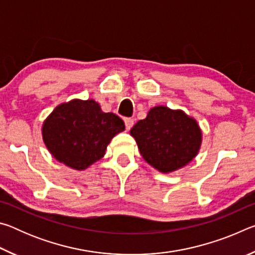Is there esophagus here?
Segmentation results:
<instances>
[{"label":"esophagus","mask_w":255,"mask_h":255,"mask_svg":"<svg viewBox=\"0 0 255 255\" xmlns=\"http://www.w3.org/2000/svg\"><path fill=\"white\" fill-rule=\"evenodd\" d=\"M125 126H126L127 130H129L133 126V119L131 118H125Z\"/></svg>","instance_id":"34e87169"}]
</instances>
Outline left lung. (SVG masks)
Wrapping results in <instances>:
<instances>
[{
    "mask_svg": "<svg viewBox=\"0 0 255 255\" xmlns=\"http://www.w3.org/2000/svg\"><path fill=\"white\" fill-rule=\"evenodd\" d=\"M141 156L163 173L179 170L199 152L201 130L197 122L181 110L158 106L131 128Z\"/></svg>",
    "mask_w": 255,
    "mask_h": 255,
    "instance_id": "obj_1",
    "label": "left lung"
}]
</instances>
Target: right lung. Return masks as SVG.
I'll return each instance as SVG.
<instances>
[{
  "label": "right lung",
  "mask_w": 255,
  "mask_h": 255,
  "mask_svg": "<svg viewBox=\"0 0 255 255\" xmlns=\"http://www.w3.org/2000/svg\"><path fill=\"white\" fill-rule=\"evenodd\" d=\"M125 130L117 115L94 100H72L55 108L42 125V139L58 162L85 170L103 157L115 135Z\"/></svg>",
  "instance_id": "1"
}]
</instances>
